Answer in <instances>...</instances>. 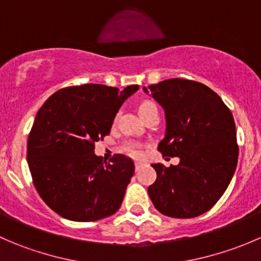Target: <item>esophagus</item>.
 Masks as SVG:
<instances>
[{"label": "esophagus", "mask_w": 261, "mask_h": 261, "mask_svg": "<svg viewBox=\"0 0 261 261\" xmlns=\"http://www.w3.org/2000/svg\"><path fill=\"white\" fill-rule=\"evenodd\" d=\"M143 165H144V163H141V162H136V163H135V169H136V170H139V169H140L141 167H143Z\"/></svg>", "instance_id": "1"}]
</instances>
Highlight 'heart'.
I'll use <instances>...</instances> for the list:
<instances>
[{
	"instance_id": "heart-1",
	"label": "heart",
	"mask_w": 261,
	"mask_h": 261,
	"mask_svg": "<svg viewBox=\"0 0 261 261\" xmlns=\"http://www.w3.org/2000/svg\"><path fill=\"white\" fill-rule=\"evenodd\" d=\"M152 109H156V106H155V105L152 103V102L144 101V102H141L140 106H139V114H140V116H143V115H145L146 112H149L150 110H152ZM125 150L128 152V154L133 155V156H140V155H141L140 146H139L138 144H135V143L126 144Z\"/></svg>"
}]
</instances>
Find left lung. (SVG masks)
Returning a JSON list of instances; mask_svg holds the SVG:
<instances>
[{"mask_svg":"<svg viewBox=\"0 0 261 261\" xmlns=\"http://www.w3.org/2000/svg\"><path fill=\"white\" fill-rule=\"evenodd\" d=\"M144 92L164 109L167 130L158 145L163 156H178V165L152 164L156 180L147 188L160 213L192 218L211 210L235 173L239 146L230 109L199 82L173 78Z\"/></svg>","mask_w":261,"mask_h":261,"instance_id":"8db88e82","label":"left lung"}]
</instances>
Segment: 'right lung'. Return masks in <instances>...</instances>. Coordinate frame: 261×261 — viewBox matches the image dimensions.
Returning <instances> with one entry per match:
<instances>
[{
  "label": "right lung",
  "instance_id": "right-lung-1",
  "mask_svg": "<svg viewBox=\"0 0 261 261\" xmlns=\"http://www.w3.org/2000/svg\"><path fill=\"white\" fill-rule=\"evenodd\" d=\"M138 89L68 87L38 111L28 139L29 169L39 196L59 216L91 222L120 208L135 165L122 154L103 163L94 143L109 135L120 107Z\"/></svg>",
  "mask_w": 261,
  "mask_h": 261
}]
</instances>
